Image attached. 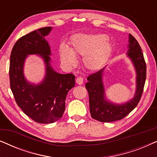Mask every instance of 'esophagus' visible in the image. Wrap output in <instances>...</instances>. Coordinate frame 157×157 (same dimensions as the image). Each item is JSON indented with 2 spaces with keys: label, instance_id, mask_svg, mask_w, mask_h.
<instances>
[{
  "label": "esophagus",
  "instance_id": "esophagus-1",
  "mask_svg": "<svg viewBox=\"0 0 157 157\" xmlns=\"http://www.w3.org/2000/svg\"><path fill=\"white\" fill-rule=\"evenodd\" d=\"M76 82L77 84L78 85H82L83 83V79L81 78V77H78V78H76Z\"/></svg>",
  "mask_w": 157,
  "mask_h": 157
}]
</instances>
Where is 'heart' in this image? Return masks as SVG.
Returning a JSON list of instances; mask_svg holds the SVG:
<instances>
[{
  "label": "heart",
  "instance_id": "heart-1",
  "mask_svg": "<svg viewBox=\"0 0 157 157\" xmlns=\"http://www.w3.org/2000/svg\"><path fill=\"white\" fill-rule=\"evenodd\" d=\"M111 45L103 34H77L71 38L70 49L61 47L59 55L66 66H75V56H83V64L86 69L95 71L101 67L108 59Z\"/></svg>",
  "mask_w": 157,
  "mask_h": 157
}]
</instances>
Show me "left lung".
Returning <instances> with one entry per match:
<instances>
[{"instance_id":"obj_1","label":"left lung","mask_w":157,"mask_h":157,"mask_svg":"<svg viewBox=\"0 0 157 157\" xmlns=\"http://www.w3.org/2000/svg\"><path fill=\"white\" fill-rule=\"evenodd\" d=\"M126 55L132 62L136 73V89L134 96L123 103H116L106 96L103 75L106 67L87 78L86 83L89 96V107L91 117L101 122L121 120L137 106L142 94L146 81L147 67L139 43L134 36L128 35V44Z\"/></svg>"}]
</instances>
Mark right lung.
<instances>
[{"label":"right lung","mask_w":157,"mask_h":157,"mask_svg":"<svg viewBox=\"0 0 157 157\" xmlns=\"http://www.w3.org/2000/svg\"><path fill=\"white\" fill-rule=\"evenodd\" d=\"M51 31L52 27L41 28L19 38L10 58V89L17 104L28 117L40 124L61 119L68 92L75 86L74 74H59L51 65V46L45 38ZM29 55H37L45 65L44 77L38 84L25 76V62Z\"/></svg>","instance_id":"right-lung-1"}]
</instances>
